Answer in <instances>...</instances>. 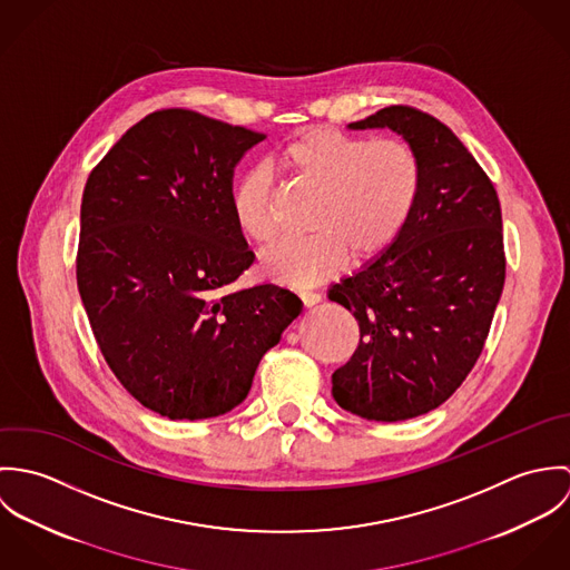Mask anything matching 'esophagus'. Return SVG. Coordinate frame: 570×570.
Segmentation results:
<instances>
[{
	"label": "esophagus",
	"instance_id": "34e87169",
	"mask_svg": "<svg viewBox=\"0 0 570 570\" xmlns=\"http://www.w3.org/2000/svg\"><path fill=\"white\" fill-rule=\"evenodd\" d=\"M301 301L303 305L309 309V307H316L321 303V294H314V292H303L301 294Z\"/></svg>",
	"mask_w": 570,
	"mask_h": 570
}]
</instances>
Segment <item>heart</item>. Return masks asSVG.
Returning a JSON list of instances; mask_svg holds the SVG:
<instances>
[{"label":"heart","mask_w":570,"mask_h":570,"mask_svg":"<svg viewBox=\"0 0 570 570\" xmlns=\"http://www.w3.org/2000/svg\"><path fill=\"white\" fill-rule=\"evenodd\" d=\"M276 163L321 190L309 237L267 249L261 269L289 287H314L348 261L382 254L404 230L421 188V166L400 140H368L335 129H309L289 140ZM233 219L245 239L267 245L276 237L272 177L265 168L242 175L230 193Z\"/></svg>","instance_id":"1"}]
</instances>
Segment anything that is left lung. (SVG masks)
<instances>
[{
  "label": "left lung",
  "mask_w": 570,
  "mask_h": 570,
  "mask_svg": "<svg viewBox=\"0 0 570 570\" xmlns=\"http://www.w3.org/2000/svg\"><path fill=\"white\" fill-rule=\"evenodd\" d=\"M348 129L402 136L421 188L400 237L328 289L360 325L331 393L368 421H406L450 400L483 351L504 285L500 202L465 145L419 109L393 105Z\"/></svg>",
  "instance_id": "left-lung-1"
}]
</instances>
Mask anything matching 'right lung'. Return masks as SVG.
Instances as JSON below:
<instances>
[{"label": "right lung", "instance_id": "1", "mask_svg": "<svg viewBox=\"0 0 570 570\" xmlns=\"http://www.w3.org/2000/svg\"><path fill=\"white\" fill-rule=\"evenodd\" d=\"M261 140L164 109L134 125L82 190L77 281L89 325L120 384L173 421L239 406L261 357L303 312L276 285L226 294L254 263L230 193Z\"/></svg>", "mask_w": 570, "mask_h": 570}]
</instances>
